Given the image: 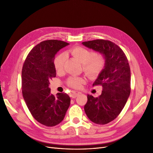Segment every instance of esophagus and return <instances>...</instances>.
<instances>
[{
  "mask_svg": "<svg viewBox=\"0 0 153 153\" xmlns=\"http://www.w3.org/2000/svg\"><path fill=\"white\" fill-rule=\"evenodd\" d=\"M80 94L79 92H77V91H73L71 92V96L72 97V98H75L76 97Z\"/></svg>",
  "mask_w": 153,
  "mask_h": 153,
  "instance_id": "esophagus-1",
  "label": "esophagus"
}]
</instances>
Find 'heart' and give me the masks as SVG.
Instances as JSON below:
<instances>
[{
    "label": "heart",
    "mask_w": 153,
    "mask_h": 153,
    "mask_svg": "<svg viewBox=\"0 0 153 153\" xmlns=\"http://www.w3.org/2000/svg\"><path fill=\"white\" fill-rule=\"evenodd\" d=\"M73 57L82 63L83 71L91 78L98 76L105 68L106 59L103 53H96L93 50L82 47H75L69 50ZM66 55L59 53L53 60V66L57 73L63 70L66 61ZM85 80L83 77L70 76L66 80L68 86L78 89L80 88Z\"/></svg>",
    "instance_id": "heart-1"
}]
</instances>
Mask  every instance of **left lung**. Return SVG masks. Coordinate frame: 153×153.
Segmentation results:
<instances>
[{"mask_svg": "<svg viewBox=\"0 0 153 153\" xmlns=\"http://www.w3.org/2000/svg\"><path fill=\"white\" fill-rule=\"evenodd\" d=\"M85 47L103 53L106 66L92 86L101 85L98 97L87 95L84 110L92 122L106 124L121 113L131 92V72L128 59L118 45L109 40L96 39L83 42Z\"/></svg>", "mask_w": 153, "mask_h": 153, "instance_id": "obj_1", "label": "left lung"}]
</instances>
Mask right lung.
I'll list each match as a JSON object with an SVG mask.
<instances>
[{
	"instance_id": "obj_1",
	"label": "right lung",
	"mask_w": 153,
	"mask_h": 153,
	"mask_svg": "<svg viewBox=\"0 0 153 153\" xmlns=\"http://www.w3.org/2000/svg\"><path fill=\"white\" fill-rule=\"evenodd\" d=\"M69 43L57 39L43 41L27 55L22 70V95L30 114L46 126L61 123L70 105L64 92L50 94L49 81L56 76L53 66L55 55Z\"/></svg>"
}]
</instances>
